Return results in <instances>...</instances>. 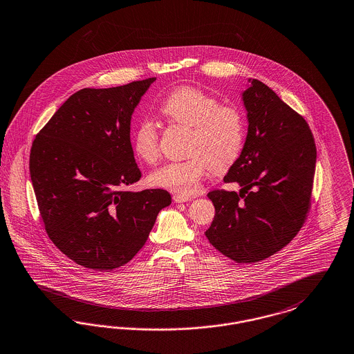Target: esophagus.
<instances>
[{"instance_id": "obj_1", "label": "esophagus", "mask_w": 354, "mask_h": 354, "mask_svg": "<svg viewBox=\"0 0 354 354\" xmlns=\"http://www.w3.org/2000/svg\"><path fill=\"white\" fill-rule=\"evenodd\" d=\"M175 203H185V201H191L192 198L191 196H183V195H174L172 196Z\"/></svg>"}]
</instances>
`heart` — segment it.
Segmentation results:
<instances>
[{
	"label": "heart",
	"instance_id": "obj_1",
	"mask_svg": "<svg viewBox=\"0 0 354 354\" xmlns=\"http://www.w3.org/2000/svg\"><path fill=\"white\" fill-rule=\"evenodd\" d=\"M160 112L172 124L189 127L184 160L170 162L149 175V183L179 195L198 192L212 169L223 172L239 159L245 142V118L234 105L220 104L211 93L183 85L174 89L160 104ZM133 151L153 165L160 156L159 130L150 118H143L133 133Z\"/></svg>",
	"mask_w": 354,
	"mask_h": 354
}]
</instances>
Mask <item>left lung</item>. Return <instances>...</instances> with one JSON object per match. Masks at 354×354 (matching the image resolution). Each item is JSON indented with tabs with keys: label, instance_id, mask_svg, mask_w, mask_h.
Segmentation results:
<instances>
[{
	"label": "left lung",
	"instance_id": "obj_1",
	"mask_svg": "<svg viewBox=\"0 0 354 354\" xmlns=\"http://www.w3.org/2000/svg\"><path fill=\"white\" fill-rule=\"evenodd\" d=\"M248 137L224 176L240 194H208L216 214L205 232L220 253L239 262L269 258L292 240L311 207L316 145L307 121L278 95L253 79L242 93Z\"/></svg>",
	"mask_w": 354,
	"mask_h": 354
}]
</instances>
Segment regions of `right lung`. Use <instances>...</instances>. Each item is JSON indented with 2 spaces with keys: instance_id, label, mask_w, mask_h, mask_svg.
Returning a JSON list of instances; mask_svg holds the SVG:
<instances>
[{
  "instance_id": "obj_1",
  "label": "right lung",
  "mask_w": 354,
  "mask_h": 354,
  "mask_svg": "<svg viewBox=\"0 0 354 354\" xmlns=\"http://www.w3.org/2000/svg\"><path fill=\"white\" fill-rule=\"evenodd\" d=\"M156 77L73 93L35 136L30 176L46 233L86 269H117L147 241L166 189L130 192L141 179L130 120Z\"/></svg>"
}]
</instances>
